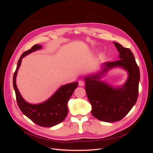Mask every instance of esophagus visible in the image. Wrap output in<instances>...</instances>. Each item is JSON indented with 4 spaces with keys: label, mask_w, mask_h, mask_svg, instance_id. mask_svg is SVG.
<instances>
[{
    "label": "esophagus",
    "mask_w": 153,
    "mask_h": 153,
    "mask_svg": "<svg viewBox=\"0 0 153 153\" xmlns=\"http://www.w3.org/2000/svg\"><path fill=\"white\" fill-rule=\"evenodd\" d=\"M84 85V82L83 81V80H79L78 81V85L79 86H83Z\"/></svg>",
    "instance_id": "esophagus-1"
}]
</instances>
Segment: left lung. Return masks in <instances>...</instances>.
Wrapping results in <instances>:
<instances>
[{"label":"left lung","mask_w":153,"mask_h":153,"mask_svg":"<svg viewBox=\"0 0 153 153\" xmlns=\"http://www.w3.org/2000/svg\"><path fill=\"white\" fill-rule=\"evenodd\" d=\"M113 43L119 53V60L105 62L100 71L84 76L92 115L107 123L120 121L131 110L137 100L140 81L139 68L131 51L118 43ZM116 67L128 73L127 80L124 85L114 86L101 80L109 70Z\"/></svg>","instance_id":"obj_1"}]
</instances>
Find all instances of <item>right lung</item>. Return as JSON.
<instances>
[{
    "mask_svg": "<svg viewBox=\"0 0 153 153\" xmlns=\"http://www.w3.org/2000/svg\"><path fill=\"white\" fill-rule=\"evenodd\" d=\"M41 48L42 45H35L21 55L13 75V87L15 91L18 105L22 113L39 126L52 127L61 123L67 116L68 102L77 87L78 82L61 86L50 98L41 103L31 104L23 98L16 84L17 73L21 65L22 59L27 55Z\"/></svg>",
    "mask_w": 153,
    "mask_h": 153,
    "instance_id": "1",
    "label": "right lung"
}]
</instances>
